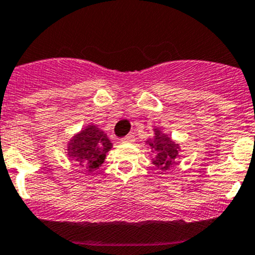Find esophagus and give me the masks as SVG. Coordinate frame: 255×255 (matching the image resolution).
<instances>
[{
	"label": "esophagus",
	"mask_w": 255,
	"mask_h": 255,
	"mask_svg": "<svg viewBox=\"0 0 255 255\" xmlns=\"http://www.w3.org/2000/svg\"><path fill=\"white\" fill-rule=\"evenodd\" d=\"M123 142H133L135 141V137H133V135H131V133H128V135L124 136V137L122 138Z\"/></svg>",
	"instance_id": "34e87169"
}]
</instances>
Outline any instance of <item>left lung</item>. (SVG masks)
Returning <instances> with one entry per match:
<instances>
[{
	"label": "left lung",
	"instance_id": "left-lung-1",
	"mask_svg": "<svg viewBox=\"0 0 255 255\" xmlns=\"http://www.w3.org/2000/svg\"><path fill=\"white\" fill-rule=\"evenodd\" d=\"M155 136L146 141L151 147L152 152L156 153V157L152 160V163L161 171H166L172 165H175V160L178 156L180 146L172 141L168 135L163 133L160 128H155Z\"/></svg>",
	"mask_w": 255,
	"mask_h": 255
}]
</instances>
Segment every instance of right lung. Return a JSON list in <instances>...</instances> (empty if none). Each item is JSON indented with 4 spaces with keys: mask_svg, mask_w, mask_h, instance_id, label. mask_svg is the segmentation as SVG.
I'll return each mask as SVG.
<instances>
[{
    "mask_svg": "<svg viewBox=\"0 0 255 255\" xmlns=\"http://www.w3.org/2000/svg\"><path fill=\"white\" fill-rule=\"evenodd\" d=\"M112 147L107 133L92 124L70 138L67 146L68 157L88 172H93L104 163Z\"/></svg>",
    "mask_w": 255,
    "mask_h": 255,
    "instance_id": "1",
    "label": "right lung"
}]
</instances>
